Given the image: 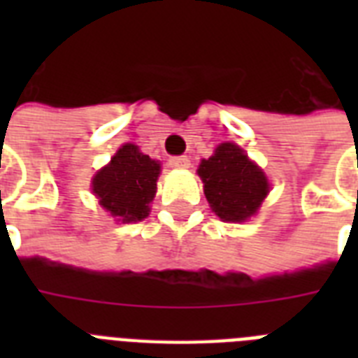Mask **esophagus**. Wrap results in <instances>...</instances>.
I'll return each mask as SVG.
<instances>
[{"label": "esophagus", "instance_id": "34e87169", "mask_svg": "<svg viewBox=\"0 0 358 358\" xmlns=\"http://www.w3.org/2000/svg\"><path fill=\"white\" fill-rule=\"evenodd\" d=\"M169 165L174 169H187L189 167V157L187 156H173L169 159Z\"/></svg>", "mask_w": 358, "mask_h": 358}]
</instances>
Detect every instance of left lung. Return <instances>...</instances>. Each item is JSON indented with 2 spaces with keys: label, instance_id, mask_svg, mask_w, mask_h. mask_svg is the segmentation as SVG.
Returning <instances> with one entry per match:
<instances>
[{
  "label": "left lung",
  "instance_id": "8db88e82",
  "mask_svg": "<svg viewBox=\"0 0 358 358\" xmlns=\"http://www.w3.org/2000/svg\"><path fill=\"white\" fill-rule=\"evenodd\" d=\"M196 173L210 206L227 223H241L255 215L269 193L266 174L234 143L219 145L212 157L202 159Z\"/></svg>",
  "mask_w": 358,
  "mask_h": 358
}]
</instances>
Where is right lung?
<instances>
[{
  "label": "right lung",
  "instance_id": "1",
  "mask_svg": "<svg viewBox=\"0 0 358 358\" xmlns=\"http://www.w3.org/2000/svg\"><path fill=\"white\" fill-rule=\"evenodd\" d=\"M157 176L159 163L128 143L94 176L92 191L113 217H120L122 223H135L150 212L148 204L156 195Z\"/></svg>",
  "mask_w": 358,
  "mask_h": 358
}]
</instances>
